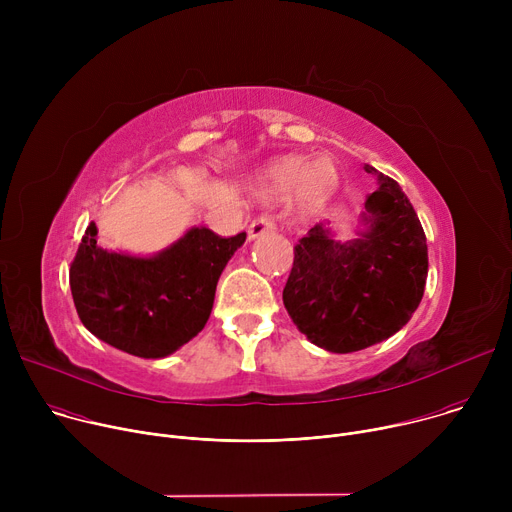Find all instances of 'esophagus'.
I'll use <instances>...</instances> for the list:
<instances>
[{"label": "esophagus", "mask_w": 512, "mask_h": 512, "mask_svg": "<svg viewBox=\"0 0 512 512\" xmlns=\"http://www.w3.org/2000/svg\"><path fill=\"white\" fill-rule=\"evenodd\" d=\"M273 229H275L273 218L267 216V214H259L257 218H253V221H251L247 233H249V239H257V237H261V235H265V233H269Z\"/></svg>", "instance_id": "1"}]
</instances>
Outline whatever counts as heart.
Returning a JSON list of instances; mask_svg holds the SVG:
<instances>
[{
  "mask_svg": "<svg viewBox=\"0 0 512 512\" xmlns=\"http://www.w3.org/2000/svg\"><path fill=\"white\" fill-rule=\"evenodd\" d=\"M336 180V168L328 158L314 162L308 158H289L267 172L261 184V196L267 200H283L302 192L308 200L320 202L330 196Z\"/></svg>",
  "mask_w": 512,
  "mask_h": 512,
  "instance_id": "heart-1",
  "label": "heart"
}]
</instances>
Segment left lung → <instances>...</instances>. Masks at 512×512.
<instances>
[{"mask_svg":"<svg viewBox=\"0 0 512 512\" xmlns=\"http://www.w3.org/2000/svg\"><path fill=\"white\" fill-rule=\"evenodd\" d=\"M375 174L358 239L340 243L316 225L294 247L283 306L316 346L346 354L399 332L417 310L427 279L425 233L401 186Z\"/></svg>","mask_w":512,"mask_h":512,"instance_id":"obj_1","label":"left lung"}]
</instances>
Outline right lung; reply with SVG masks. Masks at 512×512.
<instances>
[{
  "label": "right lung",
  "mask_w": 512,
  "mask_h": 512,
  "mask_svg": "<svg viewBox=\"0 0 512 512\" xmlns=\"http://www.w3.org/2000/svg\"><path fill=\"white\" fill-rule=\"evenodd\" d=\"M247 233L223 239L192 227L168 249L133 257L97 245L91 223L70 265V291L85 328L141 358H164L206 324L218 277Z\"/></svg>",
  "instance_id": "right-lung-1"
}]
</instances>
